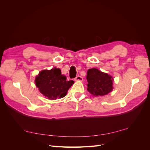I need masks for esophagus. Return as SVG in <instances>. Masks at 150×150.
<instances>
[{"mask_svg":"<svg viewBox=\"0 0 150 150\" xmlns=\"http://www.w3.org/2000/svg\"><path fill=\"white\" fill-rule=\"evenodd\" d=\"M83 78L80 76H78L75 78V81H83Z\"/></svg>","mask_w":150,"mask_h":150,"instance_id":"1","label":"esophagus"}]
</instances>
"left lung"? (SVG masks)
<instances>
[{"mask_svg":"<svg viewBox=\"0 0 150 150\" xmlns=\"http://www.w3.org/2000/svg\"><path fill=\"white\" fill-rule=\"evenodd\" d=\"M86 79L88 83L87 89L93 96H104L112 90V76L96 68L88 70Z\"/></svg>","mask_w":150,"mask_h":150,"instance_id":"1","label":"left lung"}]
</instances>
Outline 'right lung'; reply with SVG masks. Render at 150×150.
<instances>
[{"instance_id":"1","label":"right lung","mask_w":150,"mask_h":150,"mask_svg":"<svg viewBox=\"0 0 150 150\" xmlns=\"http://www.w3.org/2000/svg\"><path fill=\"white\" fill-rule=\"evenodd\" d=\"M35 85L39 91L48 99L54 100L64 97L67 91L74 84L72 80L67 81L59 68L42 70L35 77Z\"/></svg>"}]
</instances>
